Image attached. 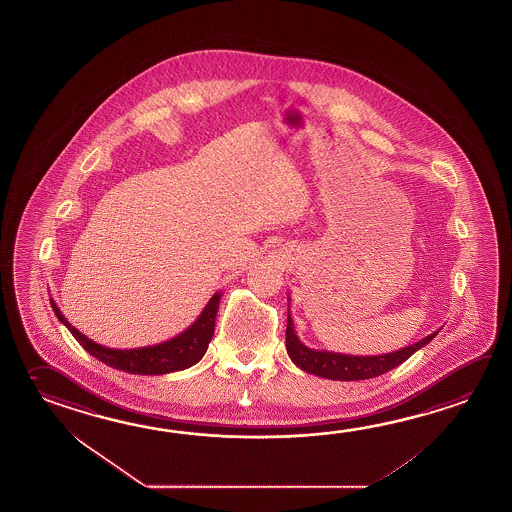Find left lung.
Masks as SVG:
<instances>
[{
  "label": "left lung",
  "instance_id": "obj_1",
  "mask_svg": "<svg viewBox=\"0 0 512 512\" xmlns=\"http://www.w3.org/2000/svg\"><path fill=\"white\" fill-rule=\"evenodd\" d=\"M436 334L438 331L432 332L423 340L412 343L409 347L391 352V354L351 356V354H340V352L318 351V349H311L305 343H301L298 334L294 331V321L289 312L285 343H287L289 358L294 361L296 367H300L301 371L311 372V374L327 378V380L356 381L369 380V378H376L380 374L392 371L403 361L409 360L418 349L425 347Z\"/></svg>",
  "mask_w": 512,
  "mask_h": 512
}]
</instances>
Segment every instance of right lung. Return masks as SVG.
Returning a JSON list of instances; mask_svg holds the SVG:
<instances>
[{
  "label": "right lung",
  "mask_w": 512,
  "mask_h": 512,
  "mask_svg": "<svg viewBox=\"0 0 512 512\" xmlns=\"http://www.w3.org/2000/svg\"><path fill=\"white\" fill-rule=\"evenodd\" d=\"M221 291L212 296L205 309L201 311L198 320L187 327L185 331L180 332L171 340L161 341L156 345L149 347H140V349H111L100 345L85 334H81L76 327H72L69 320L63 316L60 307L51 300L52 311L58 316V320L71 331L72 336L80 341L81 347L92 354L94 358L103 361L112 369L118 371L131 372V374H167V372L183 371L196 365L207 352V347L214 334V323H216V314L220 307Z\"/></svg>",
  "instance_id": "obj_1"
}]
</instances>
